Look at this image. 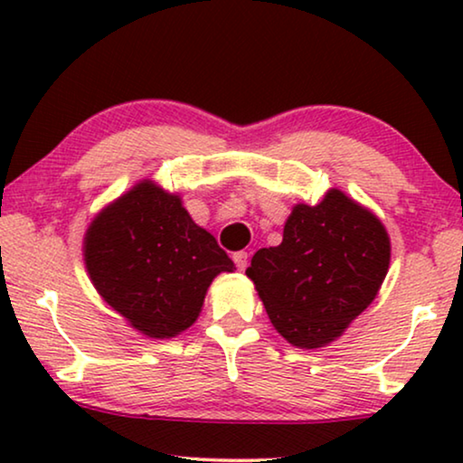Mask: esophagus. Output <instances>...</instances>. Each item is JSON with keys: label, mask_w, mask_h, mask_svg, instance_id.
<instances>
[{"label": "esophagus", "mask_w": 463, "mask_h": 463, "mask_svg": "<svg viewBox=\"0 0 463 463\" xmlns=\"http://www.w3.org/2000/svg\"><path fill=\"white\" fill-rule=\"evenodd\" d=\"M233 263H236V268L240 271H244L246 265H249V252H244V250L236 252V255H233Z\"/></svg>", "instance_id": "1"}]
</instances>
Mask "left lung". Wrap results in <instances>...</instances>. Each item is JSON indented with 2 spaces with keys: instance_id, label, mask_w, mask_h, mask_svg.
<instances>
[{
  "instance_id": "1",
  "label": "left lung",
  "mask_w": 463,
  "mask_h": 463,
  "mask_svg": "<svg viewBox=\"0 0 463 463\" xmlns=\"http://www.w3.org/2000/svg\"><path fill=\"white\" fill-rule=\"evenodd\" d=\"M379 217L341 189L316 206L295 204L282 242L257 250L246 276L290 345L325 347L375 299L390 268Z\"/></svg>"
}]
</instances>
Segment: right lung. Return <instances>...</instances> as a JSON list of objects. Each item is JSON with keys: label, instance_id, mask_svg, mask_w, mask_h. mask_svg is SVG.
Here are the masks:
<instances>
[{"label": "right lung", "instance_id": "obj_1", "mask_svg": "<svg viewBox=\"0 0 463 463\" xmlns=\"http://www.w3.org/2000/svg\"><path fill=\"white\" fill-rule=\"evenodd\" d=\"M84 263L107 306L149 339L187 331L214 278L236 269L181 195L151 179L97 213L84 233Z\"/></svg>", "mask_w": 463, "mask_h": 463}]
</instances>
